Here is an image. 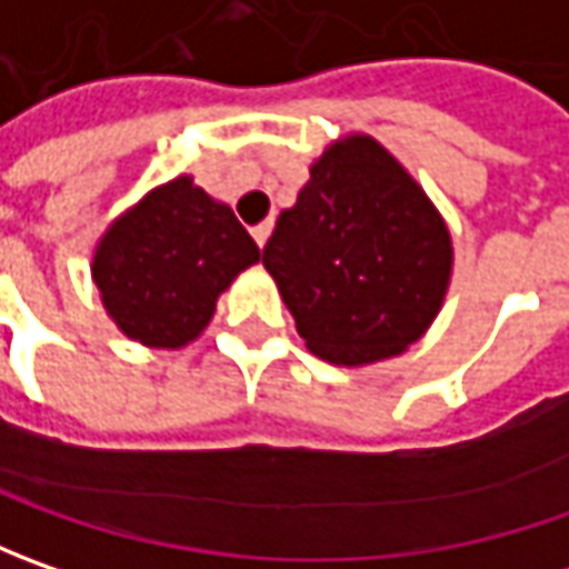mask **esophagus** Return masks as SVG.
Returning <instances> with one entry per match:
<instances>
[{"mask_svg": "<svg viewBox=\"0 0 569 569\" xmlns=\"http://www.w3.org/2000/svg\"><path fill=\"white\" fill-rule=\"evenodd\" d=\"M269 233H272V221L266 218L262 224H256V228H252V240H256L259 247H266V240H269Z\"/></svg>", "mask_w": 569, "mask_h": 569, "instance_id": "1", "label": "esophagus"}]
</instances>
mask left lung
Wrapping results in <instances>:
<instances>
[{
  "mask_svg": "<svg viewBox=\"0 0 569 569\" xmlns=\"http://www.w3.org/2000/svg\"><path fill=\"white\" fill-rule=\"evenodd\" d=\"M307 348L339 367L399 358L440 313L452 233L408 167L367 132L310 164L262 250Z\"/></svg>",
  "mask_w": 569,
  "mask_h": 569,
  "instance_id": "obj_1",
  "label": "left lung"
}]
</instances>
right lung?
<instances>
[{
	"label": "right lung",
	"mask_w": 569,
	"mask_h": 569,
	"mask_svg": "<svg viewBox=\"0 0 569 569\" xmlns=\"http://www.w3.org/2000/svg\"><path fill=\"white\" fill-rule=\"evenodd\" d=\"M259 262L228 202L180 173L120 211L91 252V281L126 339L180 351L214 317L218 297Z\"/></svg>",
	"instance_id": "right-lung-1"
}]
</instances>
